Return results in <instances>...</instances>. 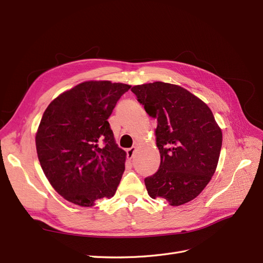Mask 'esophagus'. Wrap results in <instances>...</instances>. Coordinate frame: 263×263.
Here are the masks:
<instances>
[{"label":"esophagus","mask_w":263,"mask_h":263,"mask_svg":"<svg viewBox=\"0 0 263 263\" xmlns=\"http://www.w3.org/2000/svg\"><path fill=\"white\" fill-rule=\"evenodd\" d=\"M135 153H136V147H134V146H133L132 148L127 149V157H128L129 159H132V158L134 157Z\"/></svg>","instance_id":"34e87169"}]
</instances>
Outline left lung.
Instances as JSON below:
<instances>
[{"instance_id": "1", "label": "left lung", "mask_w": 263, "mask_h": 263, "mask_svg": "<svg viewBox=\"0 0 263 263\" xmlns=\"http://www.w3.org/2000/svg\"><path fill=\"white\" fill-rule=\"evenodd\" d=\"M149 116L157 118L160 166L145 179L151 198L172 206L200 194L216 170L222 135L210 107L183 87L154 82L132 87Z\"/></svg>"}]
</instances>
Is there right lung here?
Listing matches in <instances>:
<instances>
[{"label": "right lung", "instance_id": "1", "mask_svg": "<svg viewBox=\"0 0 263 263\" xmlns=\"http://www.w3.org/2000/svg\"><path fill=\"white\" fill-rule=\"evenodd\" d=\"M130 85L86 81L55 98L36 134L39 162L52 187L67 201L90 208L114 196L126 153L107 118Z\"/></svg>", "mask_w": 263, "mask_h": 263}]
</instances>
